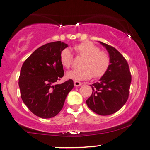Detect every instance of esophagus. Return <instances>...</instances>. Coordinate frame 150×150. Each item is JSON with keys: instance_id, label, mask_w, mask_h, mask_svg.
Masks as SVG:
<instances>
[{"instance_id": "34e87169", "label": "esophagus", "mask_w": 150, "mask_h": 150, "mask_svg": "<svg viewBox=\"0 0 150 150\" xmlns=\"http://www.w3.org/2000/svg\"><path fill=\"white\" fill-rule=\"evenodd\" d=\"M82 82H79V81H74V85L75 87H79V86L82 85Z\"/></svg>"}]
</instances>
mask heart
Masks as SVG:
<instances>
[{"instance_id":"b5f03b06","label":"heart","mask_w":150,"mask_h":150,"mask_svg":"<svg viewBox=\"0 0 150 150\" xmlns=\"http://www.w3.org/2000/svg\"><path fill=\"white\" fill-rule=\"evenodd\" d=\"M75 51L85 58L82 63V69L72 70L65 74L66 78L75 81L86 80L94 75L97 78L104 76L111 64V59L107 53L100 51L98 46L90 42H84L75 46ZM62 65L69 68L73 61V56L69 49H65L60 54Z\"/></svg>"}]
</instances>
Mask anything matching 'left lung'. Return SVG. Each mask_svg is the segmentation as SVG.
Wrapping results in <instances>:
<instances>
[{"label": "left lung", "instance_id": "8db88e82", "mask_svg": "<svg viewBox=\"0 0 150 150\" xmlns=\"http://www.w3.org/2000/svg\"><path fill=\"white\" fill-rule=\"evenodd\" d=\"M99 43L107 50L111 64L99 82L90 85L92 94L86 103L94 113L108 116L118 111L128 100L131 75L128 63L121 53L113 46Z\"/></svg>", "mask_w": 150, "mask_h": 150}]
</instances>
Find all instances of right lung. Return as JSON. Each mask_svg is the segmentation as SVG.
<instances>
[{"label": "right lung", "mask_w": 150, "mask_h": 150, "mask_svg": "<svg viewBox=\"0 0 150 150\" xmlns=\"http://www.w3.org/2000/svg\"><path fill=\"white\" fill-rule=\"evenodd\" d=\"M68 46L61 42L44 44L35 50L22 66L19 77L21 98L31 112L40 118L56 116L74 87L73 80L55 85L64 75L60 54Z\"/></svg>", "instance_id": "add662e5"}]
</instances>
